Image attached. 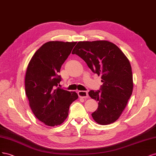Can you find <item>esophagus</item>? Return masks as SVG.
<instances>
[{"label":"esophagus","instance_id":"1","mask_svg":"<svg viewBox=\"0 0 156 156\" xmlns=\"http://www.w3.org/2000/svg\"><path fill=\"white\" fill-rule=\"evenodd\" d=\"M78 94L81 98H87L88 97V93L85 91H79Z\"/></svg>","mask_w":156,"mask_h":156}]
</instances>
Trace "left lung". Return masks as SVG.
I'll return each mask as SVG.
<instances>
[{"label": "left lung", "mask_w": 156, "mask_h": 156, "mask_svg": "<svg viewBox=\"0 0 156 156\" xmlns=\"http://www.w3.org/2000/svg\"><path fill=\"white\" fill-rule=\"evenodd\" d=\"M91 71L101 75L103 85L89 95L98 102L91 115L99 124L113 123L120 117L133 91L132 67L127 57L116 44L105 40L79 41L73 49Z\"/></svg>", "instance_id": "left-lung-1"}]
</instances>
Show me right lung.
Segmentation results:
<instances>
[{
    "label": "right lung",
    "instance_id": "add662e5",
    "mask_svg": "<svg viewBox=\"0 0 156 156\" xmlns=\"http://www.w3.org/2000/svg\"><path fill=\"white\" fill-rule=\"evenodd\" d=\"M76 42L49 41L35 52L25 76V92L30 107L40 121L49 126L62 124L69 115L71 104L78 96L57 87L62 78V65Z\"/></svg>",
    "mask_w": 156,
    "mask_h": 156
}]
</instances>
